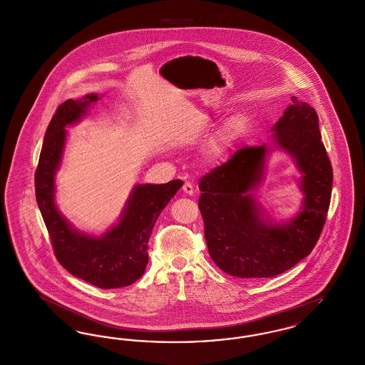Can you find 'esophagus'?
<instances>
[{"label":"esophagus","mask_w":365,"mask_h":365,"mask_svg":"<svg viewBox=\"0 0 365 365\" xmlns=\"http://www.w3.org/2000/svg\"><path fill=\"white\" fill-rule=\"evenodd\" d=\"M183 191L187 194V195H194V186L191 185L190 182H186L185 185H183Z\"/></svg>","instance_id":"obj_1"}]
</instances>
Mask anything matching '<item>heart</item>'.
Masks as SVG:
<instances>
[{"label":"heart","mask_w":365,"mask_h":365,"mask_svg":"<svg viewBox=\"0 0 365 365\" xmlns=\"http://www.w3.org/2000/svg\"><path fill=\"white\" fill-rule=\"evenodd\" d=\"M247 118L243 113H234L212 134L204 148V156L210 164H222L228 160L237 143L247 131Z\"/></svg>","instance_id":"obj_1"}]
</instances>
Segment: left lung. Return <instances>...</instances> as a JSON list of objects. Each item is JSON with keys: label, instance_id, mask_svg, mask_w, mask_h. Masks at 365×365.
<instances>
[{"label": "left lung", "instance_id": "left-lung-1", "mask_svg": "<svg viewBox=\"0 0 365 365\" xmlns=\"http://www.w3.org/2000/svg\"><path fill=\"white\" fill-rule=\"evenodd\" d=\"M272 137L259 148H243L226 164L201 178L198 207L209 255L237 278H272L312 252L330 207L332 168L319 131L316 110L292 97ZM274 151H284L302 174L300 208L275 220L262 207L257 190Z\"/></svg>", "mask_w": 365, "mask_h": 365}]
</instances>
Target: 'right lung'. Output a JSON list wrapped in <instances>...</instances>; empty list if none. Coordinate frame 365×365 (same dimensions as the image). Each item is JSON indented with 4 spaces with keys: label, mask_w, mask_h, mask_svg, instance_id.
<instances>
[{
    "label": "right lung",
    "mask_w": 365,
    "mask_h": 365,
    "mask_svg": "<svg viewBox=\"0 0 365 365\" xmlns=\"http://www.w3.org/2000/svg\"><path fill=\"white\" fill-rule=\"evenodd\" d=\"M101 96L90 93L60 105L46 130L38 168L35 197L58 262L76 278L100 289H119L145 272L148 242L161 210L183 186L176 179L164 185H135L118 222L97 235L72 225L56 202V174L63 163L67 128L81 122Z\"/></svg>",
    "instance_id": "add662e5"
}]
</instances>
